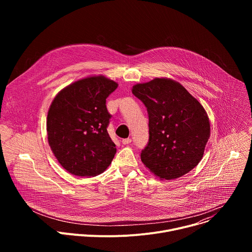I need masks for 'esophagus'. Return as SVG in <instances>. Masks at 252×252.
<instances>
[{
	"label": "esophagus",
	"instance_id": "obj_1",
	"mask_svg": "<svg viewBox=\"0 0 252 252\" xmlns=\"http://www.w3.org/2000/svg\"><path fill=\"white\" fill-rule=\"evenodd\" d=\"M122 142H123V145H128V143H130V142H131V138H130V137L124 138V139L122 140Z\"/></svg>",
	"mask_w": 252,
	"mask_h": 252
}]
</instances>
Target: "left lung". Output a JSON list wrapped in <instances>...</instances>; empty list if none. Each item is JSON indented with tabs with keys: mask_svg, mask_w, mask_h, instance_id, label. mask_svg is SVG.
<instances>
[{
	"mask_svg": "<svg viewBox=\"0 0 252 252\" xmlns=\"http://www.w3.org/2000/svg\"><path fill=\"white\" fill-rule=\"evenodd\" d=\"M132 94L149 115V141L140 153L143 164L164 179L181 177L194 168L210 135L208 117L199 101L169 79L137 84Z\"/></svg>",
	"mask_w": 252,
	"mask_h": 252,
	"instance_id": "8db88e82",
	"label": "left lung"
}]
</instances>
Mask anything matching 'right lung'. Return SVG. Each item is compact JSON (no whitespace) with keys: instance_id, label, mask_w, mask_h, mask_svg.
<instances>
[{"instance_id":"add662e5","label":"right lung","mask_w":252,"mask_h":252,"mask_svg":"<svg viewBox=\"0 0 252 252\" xmlns=\"http://www.w3.org/2000/svg\"><path fill=\"white\" fill-rule=\"evenodd\" d=\"M118 84L103 76L71 84L54 98L47 118L49 145L61 165L77 176H95L117 153L106 128L111 114L106 97Z\"/></svg>"}]
</instances>
